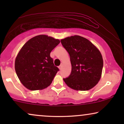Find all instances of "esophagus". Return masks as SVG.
Instances as JSON below:
<instances>
[{
	"instance_id": "1",
	"label": "esophagus",
	"mask_w": 124,
	"mask_h": 124,
	"mask_svg": "<svg viewBox=\"0 0 124 124\" xmlns=\"http://www.w3.org/2000/svg\"><path fill=\"white\" fill-rule=\"evenodd\" d=\"M62 64H61V65L59 67V68L60 69V70H62Z\"/></svg>"
}]
</instances>
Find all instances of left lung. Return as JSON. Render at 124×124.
Instances as JSON below:
<instances>
[{"instance_id": "obj_1", "label": "left lung", "mask_w": 124, "mask_h": 124, "mask_svg": "<svg viewBox=\"0 0 124 124\" xmlns=\"http://www.w3.org/2000/svg\"><path fill=\"white\" fill-rule=\"evenodd\" d=\"M62 46L70 56L72 71L63 78L65 84L74 90L86 91L99 82L103 60L99 50L90 41L79 35L61 40Z\"/></svg>"}]
</instances>
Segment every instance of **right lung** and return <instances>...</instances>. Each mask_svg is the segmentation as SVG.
I'll return each mask as SVG.
<instances>
[{
	"label": "right lung",
	"instance_id": "1",
	"mask_svg": "<svg viewBox=\"0 0 124 124\" xmlns=\"http://www.w3.org/2000/svg\"><path fill=\"white\" fill-rule=\"evenodd\" d=\"M60 43L59 39L45 35L29 40L15 60V70L23 85L30 90L45 89L50 85L59 70L50 57L52 50Z\"/></svg>",
	"mask_w": 124,
	"mask_h": 124
}]
</instances>
